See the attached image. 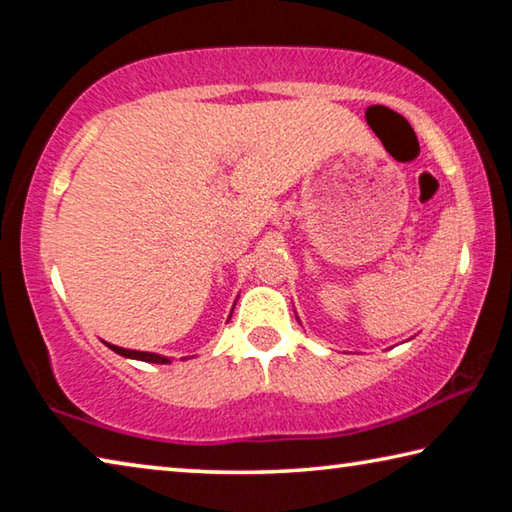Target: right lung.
I'll use <instances>...</instances> for the list:
<instances>
[{"instance_id":"1","label":"right lung","mask_w":512,"mask_h":512,"mask_svg":"<svg viewBox=\"0 0 512 512\" xmlns=\"http://www.w3.org/2000/svg\"><path fill=\"white\" fill-rule=\"evenodd\" d=\"M108 348L112 352L121 354V357H128V359H140V361H149V363H169L167 357H162V354H155V352H137V350H126V348H117V345H110Z\"/></svg>"}]
</instances>
